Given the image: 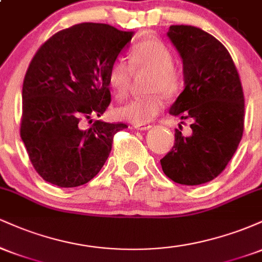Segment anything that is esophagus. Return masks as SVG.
<instances>
[{"label": "esophagus", "mask_w": 262, "mask_h": 262, "mask_svg": "<svg viewBox=\"0 0 262 262\" xmlns=\"http://www.w3.org/2000/svg\"><path fill=\"white\" fill-rule=\"evenodd\" d=\"M151 124H146V123H140V124H135L134 128L138 129V130H149L151 128Z\"/></svg>", "instance_id": "obj_1"}]
</instances>
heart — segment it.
<instances>
[{
	"instance_id": "heart-1",
	"label": "heart",
	"mask_w": 262,
	"mask_h": 262,
	"mask_svg": "<svg viewBox=\"0 0 262 262\" xmlns=\"http://www.w3.org/2000/svg\"><path fill=\"white\" fill-rule=\"evenodd\" d=\"M173 54L166 44L158 39H144L134 44L128 53V63L117 59L110 66L107 83L117 100L127 96L132 73H150L145 91L150 95L132 100L117 108V116L134 124L148 123L164 108L165 97H173L182 90L183 80L180 69L173 64Z\"/></svg>"
}]
</instances>
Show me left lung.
Returning <instances> with one entry per match:
<instances>
[{
	"label": "left lung",
	"instance_id": "8db88e82",
	"mask_svg": "<svg viewBox=\"0 0 262 262\" xmlns=\"http://www.w3.org/2000/svg\"><path fill=\"white\" fill-rule=\"evenodd\" d=\"M167 37L182 59L185 81L170 114L191 119L192 133L175 129V144L161 167L173 182L202 185L215 179L236 151L244 132V93L235 64L218 39L192 26H171Z\"/></svg>",
	"mask_w": 262,
	"mask_h": 262
}]
</instances>
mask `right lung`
Instances as JSON below:
<instances>
[{
  "instance_id": "add662e5",
  "label": "right lung",
  "mask_w": 262,
  "mask_h": 262,
  "mask_svg": "<svg viewBox=\"0 0 262 262\" xmlns=\"http://www.w3.org/2000/svg\"><path fill=\"white\" fill-rule=\"evenodd\" d=\"M134 32L103 23H80L48 39L33 56L22 90L20 138L44 181L59 187L85 185L110 156L124 123L101 117L111 103L107 73Z\"/></svg>"
}]
</instances>
